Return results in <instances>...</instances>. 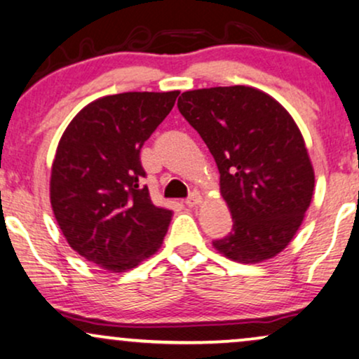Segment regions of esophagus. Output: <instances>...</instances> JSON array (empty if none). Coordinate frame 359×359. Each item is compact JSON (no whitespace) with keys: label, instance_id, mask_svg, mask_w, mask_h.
<instances>
[{"label":"esophagus","instance_id":"34e87169","mask_svg":"<svg viewBox=\"0 0 359 359\" xmlns=\"http://www.w3.org/2000/svg\"><path fill=\"white\" fill-rule=\"evenodd\" d=\"M201 201H203L201 194H198V193H193L191 196H189L188 200H187V206H189V208H198V206L201 205Z\"/></svg>","mask_w":359,"mask_h":359}]
</instances>
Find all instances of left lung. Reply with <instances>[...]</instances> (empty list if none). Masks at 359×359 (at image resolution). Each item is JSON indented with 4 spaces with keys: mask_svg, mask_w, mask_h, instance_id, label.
I'll list each match as a JSON object with an SVG mask.
<instances>
[{
    "mask_svg": "<svg viewBox=\"0 0 359 359\" xmlns=\"http://www.w3.org/2000/svg\"><path fill=\"white\" fill-rule=\"evenodd\" d=\"M178 109L213 154L233 216V231L213 241L215 250L245 264L281 253L315 191V170L293 116L268 93L243 85L184 91Z\"/></svg>",
    "mask_w": 359,
    "mask_h": 359,
    "instance_id": "8db88e82",
    "label": "left lung"
}]
</instances>
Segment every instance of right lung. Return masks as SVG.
<instances>
[{
  "instance_id": "1",
  "label": "right lung",
  "mask_w": 359,
  "mask_h": 359,
  "mask_svg": "<svg viewBox=\"0 0 359 359\" xmlns=\"http://www.w3.org/2000/svg\"><path fill=\"white\" fill-rule=\"evenodd\" d=\"M180 91H130L91 101L57 143L50 178L53 213L68 245L113 273L156 253L172 211L154 206L140 161L144 141Z\"/></svg>"
}]
</instances>
